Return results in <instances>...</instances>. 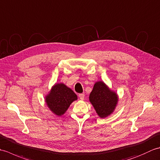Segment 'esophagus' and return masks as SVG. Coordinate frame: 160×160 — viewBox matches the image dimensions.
<instances>
[{
    "mask_svg": "<svg viewBox=\"0 0 160 160\" xmlns=\"http://www.w3.org/2000/svg\"><path fill=\"white\" fill-rule=\"evenodd\" d=\"M78 96H79L80 100H84V93H80L79 95H78Z\"/></svg>",
    "mask_w": 160,
    "mask_h": 160,
    "instance_id": "esophagus-1",
    "label": "esophagus"
}]
</instances>
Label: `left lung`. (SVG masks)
Segmentation results:
<instances>
[{"mask_svg":"<svg viewBox=\"0 0 160 160\" xmlns=\"http://www.w3.org/2000/svg\"><path fill=\"white\" fill-rule=\"evenodd\" d=\"M89 101L98 116L105 118L113 113L118 102V96L103 81L95 83L89 95Z\"/></svg>","mask_w":160,"mask_h":160,"instance_id":"left-lung-1","label":"left lung"}]
</instances>
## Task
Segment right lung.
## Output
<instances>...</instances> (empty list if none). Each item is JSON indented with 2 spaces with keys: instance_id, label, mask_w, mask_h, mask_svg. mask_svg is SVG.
Listing matches in <instances>:
<instances>
[{
  "instance_id": "obj_1",
  "label": "right lung",
  "mask_w": 160,
  "mask_h": 160,
  "mask_svg": "<svg viewBox=\"0 0 160 160\" xmlns=\"http://www.w3.org/2000/svg\"><path fill=\"white\" fill-rule=\"evenodd\" d=\"M78 100L77 95L63 83L55 84L45 96V102L53 113L61 116L70 104Z\"/></svg>"
}]
</instances>
